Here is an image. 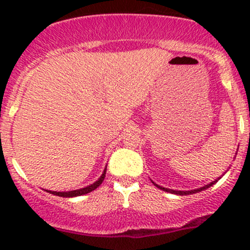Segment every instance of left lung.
<instances>
[{"label":"left lung","mask_w":250,"mask_h":250,"mask_svg":"<svg viewBox=\"0 0 250 250\" xmlns=\"http://www.w3.org/2000/svg\"><path fill=\"white\" fill-rule=\"evenodd\" d=\"M220 179V178H219ZM218 179V180H219ZM218 180H214L213 183H210V184H208V185H206V186H203V188H197V190H191V191H175V190H170V188H162V186H160V185H157V184H155L153 183V185L155 186H157L158 188H161V190H163V191H166V192H169V193H174V195H180V196H184V195H191V193H196V192H200V191H202V190H206V188H210L211 185H214V184L216 183V181Z\"/></svg>","instance_id":"8db88e82"}]
</instances>
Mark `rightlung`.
I'll return each mask as SVG.
<instances>
[{"label": "right lung", "mask_w": 250, "mask_h": 250, "mask_svg": "<svg viewBox=\"0 0 250 250\" xmlns=\"http://www.w3.org/2000/svg\"><path fill=\"white\" fill-rule=\"evenodd\" d=\"M105 174H106V169H105L104 172H103L102 176H100V178L98 179V180L95 181L94 184H92V185L87 186V188H80V190L67 191V192H57V191H48V190H46V191H47V192L52 193V195L60 196V197H76V196H82V195H85V193H89V192H92V191H94L95 188H97L98 186H99L100 184L103 183V181H104Z\"/></svg>", "instance_id": "right-lung-1"}]
</instances>
